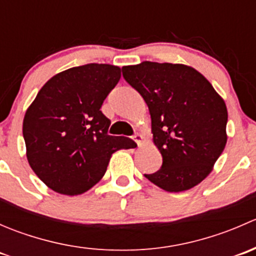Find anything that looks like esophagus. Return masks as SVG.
<instances>
[{"label": "esophagus", "mask_w": 256, "mask_h": 256, "mask_svg": "<svg viewBox=\"0 0 256 256\" xmlns=\"http://www.w3.org/2000/svg\"><path fill=\"white\" fill-rule=\"evenodd\" d=\"M134 140L136 141V142H138V146H140L141 144V142H142V140H144V138L142 136L140 135V134H135V135H134Z\"/></svg>", "instance_id": "obj_1"}]
</instances>
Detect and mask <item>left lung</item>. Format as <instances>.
<instances>
[{"label":"left lung","instance_id":"1","mask_svg":"<svg viewBox=\"0 0 256 256\" xmlns=\"http://www.w3.org/2000/svg\"><path fill=\"white\" fill-rule=\"evenodd\" d=\"M122 76L148 106L162 154L161 168L144 177L167 192L202 182L226 144L224 100L200 72L183 64L142 62L122 66Z\"/></svg>","mask_w":256,"mask_h":256}]
</instances>
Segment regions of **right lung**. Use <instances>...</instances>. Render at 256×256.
<instances>
[{
  "label": "right lung",
  "mask_w": 256,
  "mask_h": 256,
  "mask_svg": "<svg viewBox=\"0 0 256 256\" xmlns=\"http://www.w3.org/2000/svg\"><path fill=\"white\" fill-rule=\"evenodd\" d=\"M120 76V68L110 64L66 69L43 85L26 112L28 164L54 192H86L104 176L114 152L135 146L108 134L110 120L100 110Z\"/></svg>",
  "instance_id": "obj_1"
}]
</instances>
